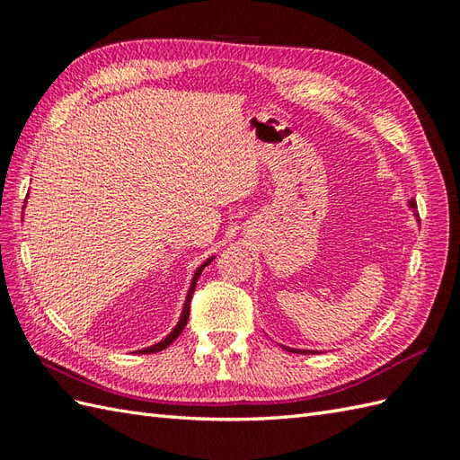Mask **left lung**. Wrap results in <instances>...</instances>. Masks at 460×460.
Returning a JSON list of instances; mask_svg holds the SVG:
<instances>
[{
  "label": "left lung",
  "instance_id": "obj_1",
  "mask_svg": "<svg viewBox=\"0 0 460 460\" xmlns=\"http://www.w3.org/2000/svg\"><path fill=\"white\" fill-rule=\"evenodd\" d=\"M409 205H411V208L415 209L417 208V205H415V201H409ZM417 215V217H419V213H415ZM287 351H302V349H292V348H287ZM306 351V349H305Z\"/></svg>",
  "mask_w": 460,
  "mask_h": 460
}]
</instances>
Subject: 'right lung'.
I'll list each match as a JSON object with an SVG mask.
<instances>
[{"label":"right lung","mask_w":460,"mask_h":460,"mask_svg":"<svg viewBox=\"0 0 460 460\" xmlns=\"http://www.w3.org/2000/svg\"><path fill=\"white\" fill-rule=\"evenodd\" d=\"M211 261H213V257L205 261L203 265L198 269V272H195V275H193L191 287H190V290H188V296H185V305H183V310H181V318H180V322H178V326H175V328L172 330V334L165 336L162 341H158V344H154V346H150V348H144V349H138V354H154V351H162V349L168 348V346L172 344V341L181 334L183 328H185V324H188V318H190V305H191V296H193L195 285H198V279H199V275H201V270H203L205 267H208Z\"/></svg>","instance_id":"add662e5"}]
</instances>
